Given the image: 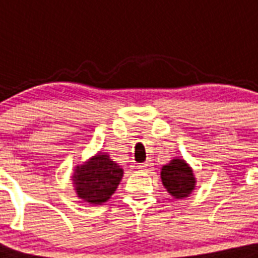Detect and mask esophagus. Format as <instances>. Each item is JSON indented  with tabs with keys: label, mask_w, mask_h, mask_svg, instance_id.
Returning a JSON list of instances; mask_svg holds the SVG:
<instances>
[{
	"label": "esophagus",
	"mask_w": 258,
	"mask_h": 258,
	"mask_svg": "<svg viewBox=\"0 0 258 258\" xmlns=\"http://www.w3.org/2000/svg\"><path fill=\"white\" fill-rule=\"evenodd\" d=\"M151 166H152L151 161H146V162L140 163L137 168L140 169V170H150V169H151Z\"/></svg>",
	"instance_id": "1"
}]
</instances>
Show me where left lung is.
<instances>
[{
    "label": "left lung",
    "instance_id": "left-lung-1",
    "mask_svg": "<svg viewBox=\"0 0 258 258\" xmlns=\"http://www.w3.org/2000/svg\"><path fill=\"white\" fill-rule=\"evenodd\" d=\"M161 178L165 188L176 199L187 198L195 188V177L192 169L184 159L176 158L168 165H163Z\"/></svg>",
    "mask_w": 258,
    "mask_h": 258
}]
</instances>
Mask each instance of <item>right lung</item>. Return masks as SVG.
Instances as JSON below:
<instances>
[{
	"label": "right lung",
	"instance_id": "add662e5",
	"mask_svg": "<svg viewBox=\"0 0 258 258\" xmlns=\"http://www.w3.org/2000/svg\"><path fill=\"white\" fill-rule=\"evenodd\" d=\"M122 176L123 170L119 165L110 159V155L99 152L74 169L73 184L78 198L92 205H100L115 192Z\"/></svg>",
	"mask_w": 258,
	"mask_h": 258
}]
</instances>
